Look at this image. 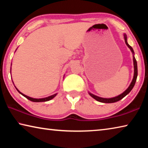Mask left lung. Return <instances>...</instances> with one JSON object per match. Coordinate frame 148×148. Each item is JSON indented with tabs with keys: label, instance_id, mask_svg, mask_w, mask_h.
<instances>
[{
	"label": "left lung",
	"instance_id": "left-lung-1",
	"mask_svg": "<svg viewBox=\"0 0 148 148\" xmlns=\"http://www.w3.org/2000/svg\"><path fill=\"white\" fill-rule=\"evenodd\" d=\"M124 38H125V44H127V46L129 47V48L131 49V51H132V54H133V63H134V77H133V79H132V82L131 84H130V86H129L128 88H127L125 91L121 93V95H118V96L117 97H113V98H110V99H106V98H102V97H97L96 95H95L91 93V92H89V94L90 95V96L92 97V98L95 99V100H97V101L99 102H103V103H113V102H116L120 101V100H121L123 97H125V96L127 94H129L130 92H131V90L133 88V87L134 86L135 83H136V78H137V76H138V69H137V62H136V60L135 59V57L134 56V50L132 49V47L130 46V45L127 43V35L124 34Z\"/></svg>",
	"mask_w": 148,
	"mask_h": 148
}]
</instances>
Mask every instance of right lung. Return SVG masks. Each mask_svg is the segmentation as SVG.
Instances as JSON below:
<instances>
[{"label": "right lung", "mask_w": 148, "mask_h": 148, "mask_svg": "<svg viewBox=\"0 0 148 148\" xmlns=\"http://www.w3.org/2000/svg\"><path fill=\"white\" fill-rule=\"evenodd\" d=\"M15 87H16V86H15ZM16 89H17V91L19 92L20 94H21L22 95H23V96H24L25 97V98H27V99H29V101H32V102H46V101H50V100H51L52 99H53L54 97H56V95H57V93H56V94H54V95H51V96H49V97H46V98H42V99H34V98H32V97H28V96H27V95L23 94V93H22V92H20V91H19V90L17 89V88H16Z\"/></svg>", "instance_id": "right-lung-1"}]
</instances>
